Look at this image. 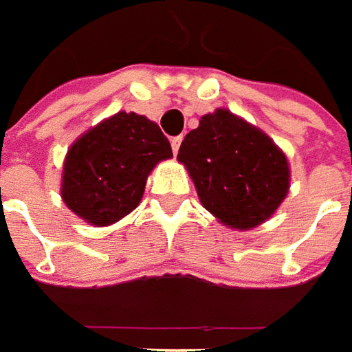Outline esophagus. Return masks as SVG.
Here are the masks:
<instances>
[{"mask_svg": "<svg viewBox=\"0 0 352 352\" xmlns=\"http://www.w3.org/2000/svg\"><path fill=\"white\" fill-rule=\"evenodd\" d=\"M182 140H184V136H176V138H172V140H170L172 151H174V153H178V149H180Z\"/></svg>", "mask_w": 352, "mask_h": 352, "instance_id": "1", "label": "esophagus"}]
</instances>
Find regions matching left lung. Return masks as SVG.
Wrapping results in <instances>:
<instances>
[{
    "instance_id": "8db88e82",
    "label": "left lung",
    "mask_w": 352,
    "mask_h": 352,
    "mask_svg": "<svg viewBox=\"0 0 352 352\" xmlns=\"http://www.w3.org/2000/svg\"><path fill=\"white\" fill-rule=\"evenodd\" d=\"M199 201L216 220L239 231L265 223L290 189V164L265 132L229 109L201 117L182 142Z\"/></svg>"
}]
</instances>
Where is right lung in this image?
<instances>
[{
    "instance_id": "add662e5",
    "label": "right lung",
    "mask_w": 352,
    "mask_h": 352,
    "mask_svg": "<svg viewBox=\"0 0 352 352\" xmlns=\"http://www.w3.org/2000/svg\"><path fill=\"white\" fill-rule=\"evenodd\" d=\"M170 157V142L159 124L134 111H117L69 146L62 201L89 226H111L140 204L151 170Z\"/></svg>"
}]
</instances>
